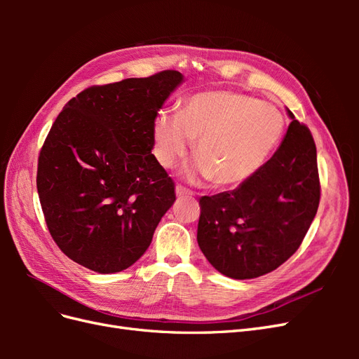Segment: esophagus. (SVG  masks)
I'll return each mask as SVG.
<instances>
[{"label": "esophagus", "mask_w": 359, "mask_h": 359, "mask_svg": "<svg viewBox=\"0 0 359 359\" xmlns=\"http://www.w3.org/2000/svg\"><path fill=\"white\" fill-rule=\"evenodd\" d=\"M175 194H177L178 199H182V198H190V196H193V191L189 190V189H186V187H182V186H177V187H175Z\"/></svg>", "instance_id": "obj_1"}]
</instances>
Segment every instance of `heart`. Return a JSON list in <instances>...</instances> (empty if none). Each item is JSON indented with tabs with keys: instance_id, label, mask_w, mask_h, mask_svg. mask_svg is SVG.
Masks as SVG:
<instances>
[{
	"instance_id": "obj_1",
	"label": "heart",
	"mask_w": 359,
	"mask_h": 359,
	"mask_svg": "<svg viewBox=\"0 0 359 359\" xmlns=\"http://www.w3.org/2000/svg\"><path fill=\"white\" fill-rule=\"evenodd\" d=\"M286 130L273 103L233 91H203L184 102L181 115L160 114L153 123L154 156L172 168L198 139L189 175L214 178L217 186H240L265 165Z\"/></svg>"
}]
</instances>
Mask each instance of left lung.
<instances>
[{
	"label": "left lung",
	"mask_w": 359,
	"mask_h": 359,
	"mask_svg": "<svg viewBox=\"0 0 359 359\" xmlns=\"http://www.w3.org/2000/svg\"><path fill=\"white\" fill-rule=\"evenodd\" d=\"M280 147L232 191L199 201L198 244L226 277L271 273L297 252L318 212L320 184L310 130L295 119Z\"/></svg>",
	"instance_id": "obj_1"
}]
</instances>
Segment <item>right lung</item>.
I'll return each instance as SVG.
<instances>
[{
    "instance_id": "obj_1",
    "label": "right lung",
    "mask_w": 359,
    "mask_h": 359,
    "mask_svg": "<svg viewBox=\"0 0 359 359\" xmlns=\"http://www.w3.org/2000/svg\"><path fill=\"white\" fill-rule=\"evenodd\" d=\"M184 81L175 70L91 86L64 106L43 144L37 191L61 252L100 274L132 266L175 202L153 123Z\"/></svg>"
}]
</instances>
